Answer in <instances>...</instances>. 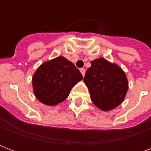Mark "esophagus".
Here are the masks:
<instances>
[{
  "label": "esophagus",
  "mask_w": 151,
  "mask_h": 151,
  "mask_svg": "<svg viewBox=\"0 0 151 151\" xmlns=\"http://www.w3.org/2000/svg\"><path fill=\"white\" fill-rule=\"evenodd\" d=\"M80 71H81V74L83 75V77H84V76H85V69H84V68L80 69Z\"/></svg>",
  "instance_id": "obj_1"
}]
</instances>
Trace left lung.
<instances>
[{
    "instance_id": "8db88e82",
    "label": "left lung",
    "mask_w": 151,
    "mask_h": 151,
    "mask_svg": "<svg viewBox=\"0 0 151 151\" xmlns=\"http://www.w3.org/2000/svg\"><path fill=\"white\" fill-rule=\"evenodd\" d=\"M84 82L89 90L92 103L103 111L119 106L129 88L128 79L122 69L104 58L91 61Z\"/></svg>"
}]
</instances>
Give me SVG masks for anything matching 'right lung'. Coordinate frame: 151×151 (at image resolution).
<instances>
[{
    "instance_id": "add662e5",
    "label": "right lung",
    "mask_w": 151,
    "mask_h": 151,
    "mask_svg": "<svg viewBox=\"0 0 151 151\" xmlns=\"http://www.w3.org/2000/svg\"><path fill=\"white\" fill-rule=\"evenodd\" d=\"M82 78L73 63L65 57H57L41 64L34 73V95L45 105H57L68 97L71 88Z\"/></svg>"
}]
</instances>
